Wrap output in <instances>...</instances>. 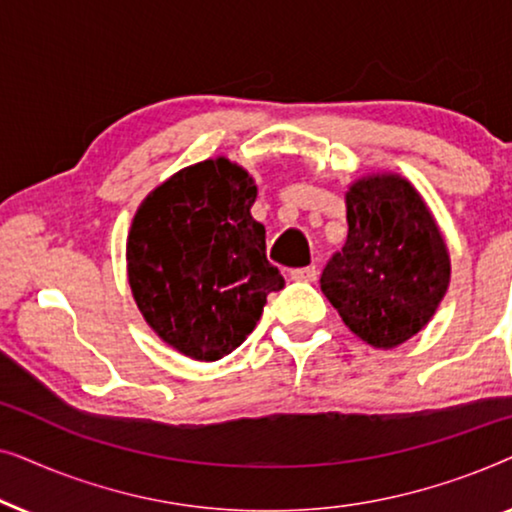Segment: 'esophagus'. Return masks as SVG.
I'll use <instances>...</instances> for the list:
<instances>
[{
	"label": "esophagus",
	"mask_w": 512,
	"mask_h": 512,
	"mask_svg": "<svg viewBox=\"0 0 512 512\" xmlns=\"http://www.w3.org/2000/svg\"><path fill=\"white\" fill-rule=\"evenodd\" d=\"M317 275H319V270L314 268V265L291 270V279H296V282H314V279H317Z\"/></svg>",
	"instance_id": "obj_1"
}]
</instances>
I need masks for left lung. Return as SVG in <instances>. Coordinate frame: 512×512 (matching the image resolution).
<instances>
[{
    "mask_svg": "<svg viewBox=\"0 0 512 512\" xmlns=\"http://www.w3.org/2000/svg\"><path fill=\"white\" fill-rule=\"evenodd\" d=\"M347 223V242L321 272V291L349 331L391 349L422 331L445 296L443 235L419 193L396 174L356 181Z\"/></svg>",
    "mask_w": 512,
    "mask_h": 512,
    "instance_id": "left-lung-1",
    "label": "left lung"
}]
</instances>
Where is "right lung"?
<instances>
[{
    "label": "right lung",
    "instance_id": "1",
    "mask_svg": "<svg viewBox=\"0 0 512 512\" xmlns=\"http://www.w3.org/2000/svg\"><path fill=\"white\" fill-rule=\"evenodd\" d=\"M254 179L226 158L186 167L137 209L128 237L132 296L167 345L198 361L240 347L284 277L249 214Z\"/></svg>",
    "mask_w": 512,
    "mask_h": 512
}]
</instances>
